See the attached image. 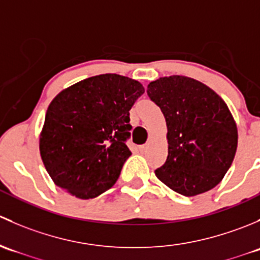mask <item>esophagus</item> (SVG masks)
<instances>
[{
	"label": "esophagus",
	"mask_w": 260,
	"mask_h": 260,
	"mask_svg": "<svg viewBox=\"0 0 260 260\" xmlns=\"http://www.w3.org/2000/svg\"><path fill=\"white\" fill-rule=\"evenodd\" d=\"M140 149H141V152H143V153H145V152H147V149H148V145H143V146H140Z\"/></svg>",
	"instance_id": "esophagus-1"
}]
</instances>
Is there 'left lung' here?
I'll return each mask as SVG.
<instances>
[{
	"label": "left lung",
	"instance_id": "obj_1",
	"mask_svg": "<svg viewBox=\"0 0 260 260\" xmlns=\"http://www.w3.org/2000/svg\"><path fill=\"white\" fill-rule=\"evenodd\" d=\"M147 94L166 118L169 156L157 179L183 196L214 188L232 166L238 128L226 103L208 85L182 75L159 78Z\"/></svg>",
	"mask_w": 260,
	"mask_h": 260
}]
</instances>
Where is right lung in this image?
<instances>
[{
	"mask_svg": "<svg viewBox=\"0 0 260 260\" xmlns=\"http://www.w3.org/2000/svg\"><path fill=\"white\" fill-rule=\"evenodd\" d=\"M145 93L140 81L118 74L88 78L50 103L40 154L55 185L78 199H94L118 180L132 154L129 111Z\"/></svg>",
	"mask_w": 260,
	"mask_h": 260,
	"instance_id": "right-lung-1",
	"label": "right lung"
}]
</instances>
